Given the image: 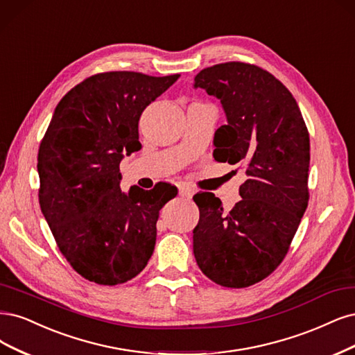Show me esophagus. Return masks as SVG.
<instances>
[{
  "label": "esophagus",
  "instance_id": "esophagus-1",
  "mask_svg": "<svg viewBox=\"0 0 355 355\" xmlns=\"http://www.w3.org/2000/svg\"><path fill=\"white\" fill-rule=\"evenodd\" d=\"M179 195H180V197L191 198L192 195H193V189H191L189 187H180L179 188Z\"/></svg>",
  "mask_w": 355,
  "mask_h": 355
}]
</instances>
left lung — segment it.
Wrapping results in <instances>:
<instances>
[{"label":"left lung","mask_w":355,"mask_h":355,"mask_svg":"<svg viewBox=\"0 0 355 355\" xmlns=\"http://www.w3.org/2000/svg\"><path fill=\"white\" fill-rule=\"evenodd\" d=\"M193 80L226 113L214 133V160L242 164L248 176L229 211L211 192L195 195L193 255L214 284L247 288L284 261L309 205V130L288 88L259 66L229 61Z\"/></svg>","instance_id":"8db88e82"}]
</instances>
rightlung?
<instances>
[{"mask_svg": "<svg viewBox=\"0 0 355 355\" xmlns=\"http://www.w3.org/2000/svg\"><path fill=\"white\" fill-rule=\"evenodd\" d=\"M180 75L96 73L57 104L38 151L40 205L57 247L89 282L120 285L151 259L157 220L178 188L120 189L119 164L139 151L144 110Z\"/></svg>", "mask_w": 355, "mask_h": 355, "instance_id": "1", "label": "right lung"}]
</instances>
